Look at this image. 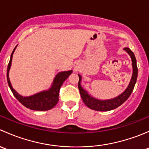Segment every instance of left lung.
Instances as JSON below:
<instances>
[{
  "instance_id": "obj_1",
  "label": "left lung",
  "mask_w": 149,
  "mask_h": 149,
  "mask_svg": "<svg viewBox=\"0 0 149 149\" xmlns=\"http://www.w3.org/2000/svg\"><path fill=\"white\" fill-rule=\"evenodd\" d=\"M125 50H126L127 52V53L130 55L132 59V62H133V76H132L131 81H130V84H129L128 87L127 88V89L121 94L120 95L118 96V97L115 99H112V100H99L97 99L94 98V97H91L89 94H88V93L81 86V76L80 75H79V84H78V87H79V91H80L81 97L82 100L88 107V108L91 109H94V110L97 111H109L112 110V109H115V108L118 107L119 106H120L121 104H123L127 99L129 98V97L131 94L132 91H133V88H134L135 84L136 83V81H137V77H138V68H137V64H136V57H135L134 53L132 52L130 49V48L128 47H125Z\"/></svg>"
}]
</instances>
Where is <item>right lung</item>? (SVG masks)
I'll return each mask as SVG.
<instances>
[{
  "instance_id": "1",
  "label": "right lung",
  "mask_w": 149,
  "mask_h": 149,
  "mask_svg": "<svg viewBox=\"0 0 149 149\" xmlns=\"http://www.w3.org/2000/svg\"><path fill=\"white\" fill-rule=\"evenodd\" d=\"M15 49H16V47L12 52L10 61L8 65V68H7V81H8V86H9L11 91L13 92V94L24 106L26 107V108H29V109H32V110L45 111L53 108L59 101L58 97H59L60 89H61V86L63 85L65 79H67V78L70 76V73H72V70L61 72V73H58L54 79L52 87L48 91H42V92L34 94L33 96H30V97H24L19 95L13 89L10 82L9 77H8V72H9L10 65H11L12 58H13V54Z\"/></svg>"
}]
</instances>
